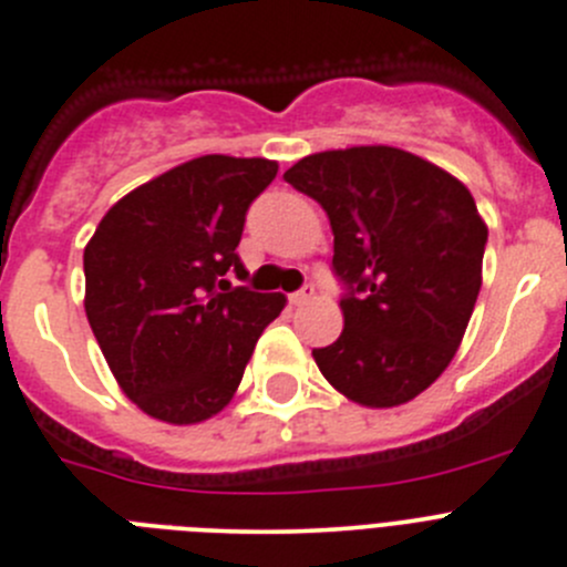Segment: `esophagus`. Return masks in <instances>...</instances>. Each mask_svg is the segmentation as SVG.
I'll list each match as a JSON object with an SVG mask.
<instances>
[{
	"mask_svg": "<svg viewBox=\"0 0 567 567\" xmlns=\"http://www.w3.org/2000/svg\"><path fill=\"white\" fill-rule=\"evenodd\" d=\"M312 299H316V290H312V288H301V290H296V293H290V305H293V307L310 305Z\"/></svg>",
	"mask_w": 567,
	"mask_h": 567,
	"instance_id": "34e87169",
	"label": "esophagus"
}]
</instances>
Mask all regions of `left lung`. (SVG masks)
<instances>
[{"label": "left lung", "mask_w": 567, "mask_h": 567, "mask_svg": "<svg viewBox=\"0 0 567 567\" xmlns=\"http://www.w3.org/2000/svg\"><path fill=\"white\" fill-rule=\"evenodd\" d=\"M285 179L327 210L343 332L312 349L338 393L371 410L430 388L457 354L482 288L487 224L454 174L395 146L307 155Z\"/></svg>", "instance_id": "obj_1"}]
</instances>
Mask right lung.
I'll return each mask as SVG.
<instances>
[{
  "instance_id": "1",
  "label": "right lung",
  "mask_w": 567,
  "mask_h": 567,
  "mask_svg": "<svg viewBox=\"0 0 567 567\" xmlns=\"http://www.w3.org/2000/svg\"><path fill=\"white\" fill-rule=\"evenodd\" d=\"M266 157L202 155L121 196L87 240L85 316L126 399L190 426L233 401L282 293L233 288L246 210L277 177Z\"/></svg>"
}]
</instances>
